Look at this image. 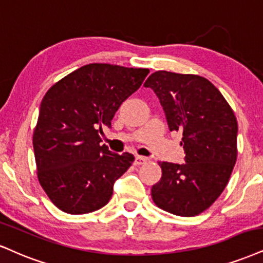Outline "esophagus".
I'll return each mask as SVG.
<instances>
[{
    "label": "esophagus",
    "mask_w": 263,
    "mask_h": 263,
    "mask_svg": "<svg viewBox=\"0 0 263 263\" xmlns=\"http://www.w3.org/2000/svg\"><path fill=\"white\" fill-rule=\"evenodd\" d=\"M147 161L148 160L146 157H142V156L135 157V164H137V166H142V164H146Z\"/></svg>",
    "instance_id": "esophagus-1"
}]
</instances>
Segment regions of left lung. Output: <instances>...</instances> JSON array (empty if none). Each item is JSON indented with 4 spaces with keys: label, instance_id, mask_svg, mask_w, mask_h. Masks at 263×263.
<instances>
[{
    "label": "left lung",
    "instance_id": "8db88e82",
    "mask_svg": "<svg viewBox=\"0 0 263 263\" xmlns=\"http://www.w3.org/2000/svg\"><path fill=\"white\" fill-rule=\"evenodd\" d=\"M156 93L171 132L183 134L185 163L160 162L162 177L151 189L160 209L181 217L202 213L228 184L238 156V122L232 107L206 78L167 70L144 84Z\"/></svg>",
    "mask_w": 263,
    "mask_h": 263
}]
</instances>
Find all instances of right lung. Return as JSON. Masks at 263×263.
Returning <instances> with one entry per match:
<instances>
[{
  "label": "right lung",
  "instance_id": "1",
  "mask_svg": "<svg viewBox=\"0 0 263 263\" xmlns=\"http://www.w3.org/2000/svg\"><path fill=\"white\" fill-rule=\"evenodd\" d=\"M150 70L108 63L80 67L53 84L41 101L32 134L37 179L53 205L85 215L108 202L113 184L134 162L100 145L119 106Z\"/></svg>",
  "mask_w": 263,
  "mask_h": 263
}]
</instances>
